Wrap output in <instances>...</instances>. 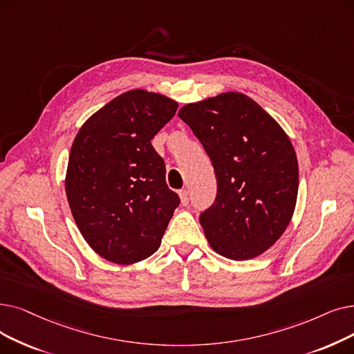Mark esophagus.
Here are the masks:
<instances>
[{"label": "esophagus", "mask_w": 354, "mask_h": 354, "mask_svg": "<svg viewBox=\"0 0 354 354\" xmlns=\"http://www.w3.org/2000/svg\"><path fill=\"white\" fill-rule=\"evenodd\" d=\"M179 198H180V204L182 205H188V203H189V191L188 189H182L179 192Z\"/></svg>", "instance_id": "1"}]
</instances>
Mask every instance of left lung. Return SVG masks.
<instances>
[{"mask_svg": "<svg viewBox=\"0 0 354 354\" xmlns=\"http://www.w3.org/2000/svg\"><path fill=\"white\" fill-rule=\"evenodd\" d=\"M204 146L217 198L199 223L215 253L250 260L281 239L298 196V159L288 134L241 92L183 105L178 113Z\"/></svg>", "mask_w": 354, "mask_h": 354, "instance_id": "8db88e82", "label": "left lung"}]
</instances>
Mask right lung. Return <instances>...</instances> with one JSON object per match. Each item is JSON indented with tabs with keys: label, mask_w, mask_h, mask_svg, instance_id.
Segmentation results:
<instances>
[{
	"label": "right lung",
	"mask_w": 354,
	"mask_h": 354,
	"mask_svg": "<svg viewBox=\"0 0 354 354\" xmlns=\"http://www.w3.org/2000/svg\"><path fill=\"white\" fill-rule=\"evenodd\" d=\"M176 110L178 102L166 95L130 89L75 136L65 176L68 203L89 248L109 262L134 265L155 253L179 205L150 143Z\"/></svg>",
	"instance_id": "add662e5"
}]
</instances>
